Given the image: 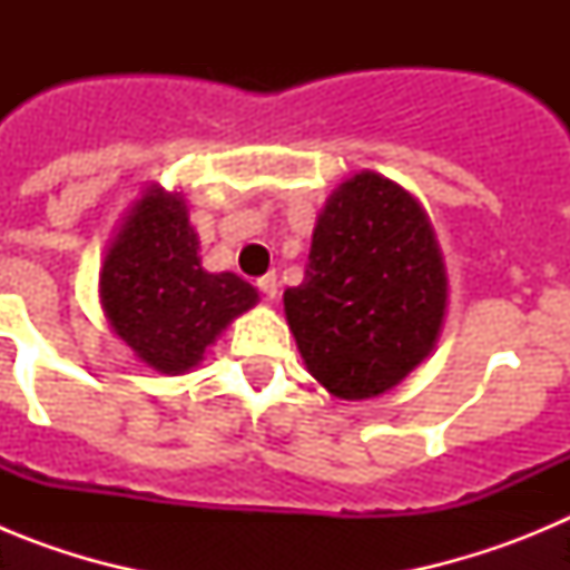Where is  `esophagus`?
<instances>
[{"label": "esophagus", "instance_id": "34e87169", "mask_svg": "<svg viewBox=\"0 0 570 570\" xmlns=\"http://www.w3.org/2000/svg\"><path fill=\"white\" fill-rule=\"evenodd\" d=\"M256 288H259L262 294H265V299H276L279 282H276L274 271H271V274H265V276H259V279H256Z\"/></svg>", "mask_w": 570, "mask_h": 570}]
</instances>
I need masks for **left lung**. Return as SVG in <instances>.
<instances>
[{"mask_svg": "<svg viewBox=\"0 0 570 570\" xmlns=\"http://www.w3.org/2000/svg\"><path fill=\"white\" fill-rule=\"evenodd\" d=\"M445 265L425 210L391 179L362 170L316 219L305 279L285 291L296 347L342 400L385 394L434 347Z\"/></svg>", "mask_w": 570, "mask_h": 570, "instance_id": "8db88e82", "label": "left lung"}]
</instances>
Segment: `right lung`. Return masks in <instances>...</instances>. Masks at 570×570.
<instances>
[{"mask_svg":"<svg viewBox=\"0 0 570 570\" xmlns=\"http://www.w3.org/2000/svg\"><path fill=\"white\" fill-rule=\"evenodd\" d=\"M179 196L148 190L105 256L99 291L110 328L163 374H183L234 316L256 305L254 285L208 274Z\"/></svg>","mask_w":570,"mask_h":570,"instance_id":"1","label":"right lung"}]
</instances>
